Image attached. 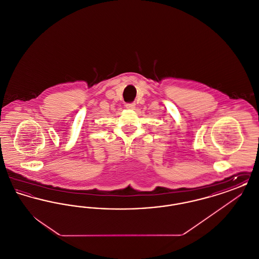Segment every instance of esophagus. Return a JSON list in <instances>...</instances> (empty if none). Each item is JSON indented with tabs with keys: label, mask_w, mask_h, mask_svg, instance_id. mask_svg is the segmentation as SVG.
<instances>
[{
	"label": "esophagus",
	"mask_w": 259,
	"mask_h": 259,
	"mask_svg": "<svg viewBox=\"0 0 259 259\" xmlns=\"http://www.w3.org/2000/svg\"><path fill=\"white\" fill-rule=\"evenodd\" d=\"M126 109H128V110H134L136 107L135 103H128V104H126Z\"/></svg>",
	"instance_id": "obj_1"
}]
</instances>
